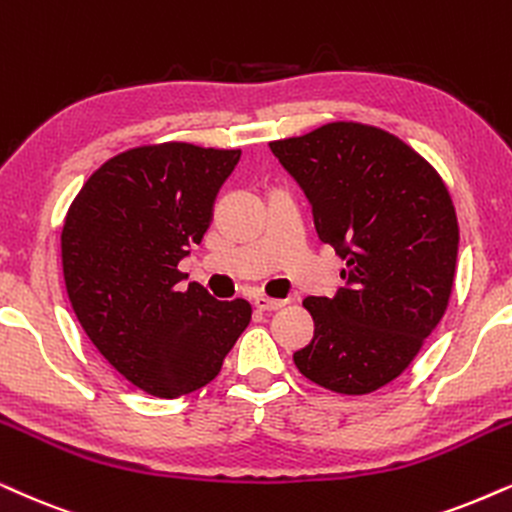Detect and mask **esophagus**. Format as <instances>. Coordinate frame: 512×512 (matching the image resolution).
<instances>
[{"label":"esophagus","mask_w":512,"mask_h":512,"mask_svg":"<svg viewBox=\"0 0 512 512\" xmlns=\"http://www.w3.org/2000/svg\"><path fill=\"white\" fill-rule=\"evenodd\" d=\"M252 304H255L257 312H276V309H281L283 304H286V300H269V297H255Z\"/></svg>","instance_id":"obj_1"}]
</instances>
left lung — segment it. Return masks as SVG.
I'll list each match as a JSON object with an SVG mask.
<instances>
[{
	"instance_id": "8db88e82",
	"label": "left lung",
	"mask_w": 512,
	"mask_h": 512,
	"mask_svg": "<svg viewBox=\"0 0 512 512\" xmlns=\"http://www.w3.org/2000/svg\"><path fill=\"white\" fill-rule=\"evenodd\" d=\"M309 200L314 229L345 260L333 297H307L304 378L368 394L411 364L454 286L458 222L439 174L392 134L333 122L269 144Z\"/></svg>"
}]
</instances>
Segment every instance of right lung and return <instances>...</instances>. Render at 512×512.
Here are the masks:
<instances>
[{
  "label": "right lung",
  "mask_w": 512,
  "mask_h": 512,
  "mask_svg": "<svg viewBox=\"0 0 512 512\" xmlns=\"http://www.w3.org/2000/svg\"><path fill=\"white\" fill-rule=\"evenodd\" d=\"M241 151L193 144L132 148L103 163L70 205L61 234L73 312L115 371L153 397L208 385L250 323L245 300H215L179 262L203 241Z\"/></svg>",
  "instance_id": "right-lung-1"
}]
</instances>
